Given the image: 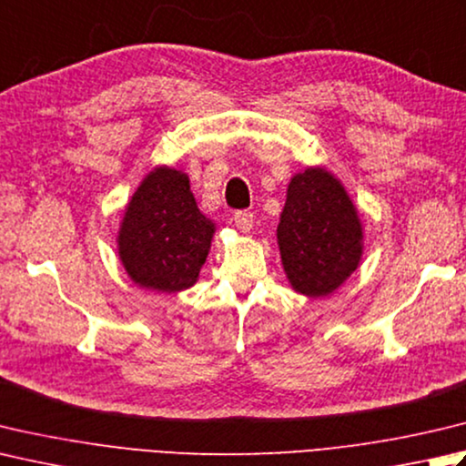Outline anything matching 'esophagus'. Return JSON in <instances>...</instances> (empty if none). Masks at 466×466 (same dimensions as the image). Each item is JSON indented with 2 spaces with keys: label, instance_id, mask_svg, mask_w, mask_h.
Instances as JSON below:
<instances>
[{
  "label": "esophagus",
  "instance_id": "34e87169",
  "mask_svg": "<svg viewBox=\"0 0 466 466\" xmlns=\"http://www.w3.org/2000/svg\"><path fill=\"white\" fill-rule=\"evenodd\" d=\"M234 224L238 230L248 232L254 224V214L248 212V209H238V212L234 214Z\"/></svg>",
  "mask_w": 466,
  "mask_h": 466
}]
</instances>
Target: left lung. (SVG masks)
<instances>
[{
	"mask_svg": "<svg viewBox=\"0 0 466 466\" xmlns=\"http://www.w3.org/2000/svg\"><path fill=\"white\" fill-rule=\"evenodd\" d=\"M277 238L290 285L307 297L333 293L361 257V224L351 199L319 167L290 179Z\"/></svg>",
	"mask_w": 466,
	"mask_h": 466,
	"instance_id": "8db88e82",
	"label": "left lung"
}]
</instances>
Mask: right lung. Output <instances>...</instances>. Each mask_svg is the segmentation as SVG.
Masks as SVG:
<instances>
[{"instance_id":"obj_1","label":"right lung","mask_w":466,"mask_h":466,"mask_svg":"<svg viewBox=\"0 0 466 466\" xmlns=\"http://www.w3.org/2000/svg\"><path fill=\"white\" fill-rule=\"evenodd\" d=\"M212 234L214 224L198 209L186 173L159 167L127 206L118 257L137 285L177 293L198 280Z\"/></svg>"}]
</instances>
